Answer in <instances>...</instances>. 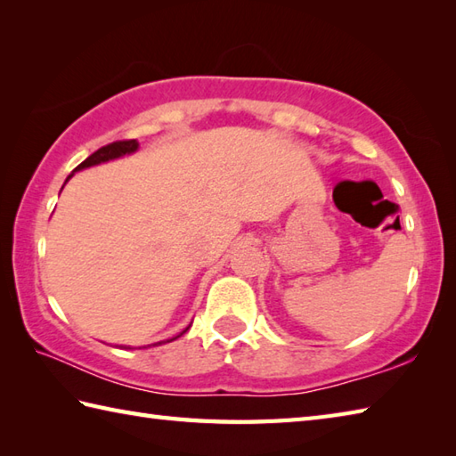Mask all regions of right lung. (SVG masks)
<instances>
[{"label":"right lung","instance_id":"add662e5","mask_svg":"<svg viewBox=\"0 0 456 456\" xmlns=\"http://www.w3.org/2000/svg\"><path fill=\"white\" fill-rule=\"evenodd\" d=\"M139 151V141L137 139H131V141H118V142H111V144H105V147H102V149H98L95 151L94 154H90L88 159H86L82 164H78V167L74 168V172H78V170H84V168H90V167H95V164H102V162H110V160H115V159H121V157H125V154H133V152H137ZM74 172L70 174V176L66 178V182L70 180L72 176H74ZM64 182V183H66ZM64 188V186H62ZM190 329V325L183 329V331L180 333V335H176V337H172V338H167V341H160V343H154V345H162V343H170V341H174V338H178V337H182L183 333H186Z\"/></svg>","mask_w":456,"mask_h":456}]
</instances>
